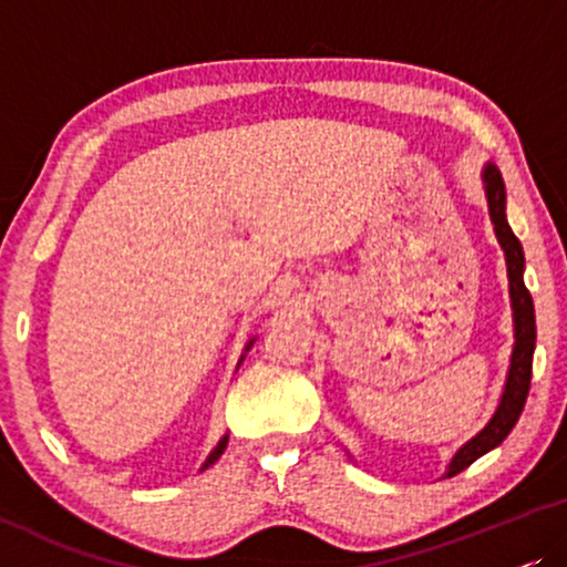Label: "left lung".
<instances>
[{
	"mask_svg": "<svg viewBox=\"0 0 567 567\" xmlns=\"http://www.w3.org/2000/svg\"><path fill=\"white\" fill-rule=\"evenodd\" d=\"M485 200H488V215L496 230V238L504 249L506 257V275H508V298H512V316H514V349H512V362H508L504 393L481 432L473 440H467L452 454V460L446 462V470L442 477H452L467 470L477 457L488 454L491 450L506 440L512 434V429L519 421L526 395H529V382H532V357H534V341H537V326H534V302L532 295L524 285V249L519 238L514 236L512 226L506 220V187L504 177H501L498 166L488 162L481 172ZM349 454V452H347ZM349 460H354L349 454Z\"/></svg>",
	"mask_w": 567,
	"mask_h": 567,
	"instance_id": "left-lung-1",
	"label": "left lung"
}]
</instances>
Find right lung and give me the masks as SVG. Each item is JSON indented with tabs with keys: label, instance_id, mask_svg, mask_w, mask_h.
Listing matches in <instances>:
<instances>
[{
	"label": "right lung",
	"instance_id": "right-lung-1",
	"mask_svg": "<svg viewBox=\"0 0 567 567\" xmlns=\"http://www.w3.org/2000/svg\"><path fill=\"white\" fill-rule=\"evenodd\" d=\"M254 341H257V339H249V344H246V349H244V354H241V360H238V367H241V362H244V357H246V352H249V349L254 347ZM238 367H236V370H238ZM226 444H228V434H223V436H220V442H218V444H215V446H213V452H210V454H207V457H205V462H203V465H200V473H203V470H207V467H210V465H213V462H215V460H218L223 452H226Z\"/></svg>",
	"mask_w": 567,
	"mask_h": 567
}]
</instances>
